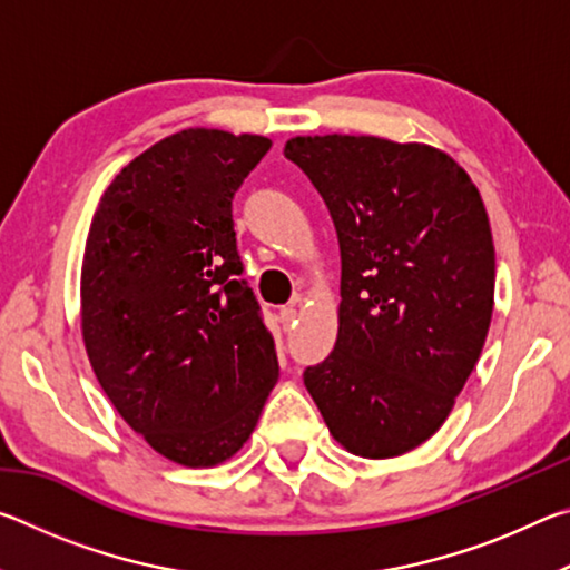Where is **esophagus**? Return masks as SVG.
<instances>
[{
    "label": "esophagus",
    "instance_id": "1",
    "mask_svg": "<svg viewBox=\"0 0 570 570\" xmlns=\"http://www.w3.org/2000/svg\"><path fill=\"white\" fill-rule=\"evenodd\" d=\"M278 320H282L284 330H288V326L296 324V308L294 306H284L282 312H278Z\"/></svg>",
    "mask_w": 570,
    "mask_h": 570
}]
</instances>
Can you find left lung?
<instances>
[{
    "mask_svg": "<svg viewBox=\"0 0 570 570\" xmlns=\"http://www.w3.org/2000/svg\"><path fill=\"white\" fill-rule=\"evenodd\" d=\"M284 156L330 208L342 250L340 334L304 384L334 440L397 458L440 430L485 344L495 248L475 183L420 142L292 138Z\"/></svg>",
    "mask_w": 570,
    "mask_h": 570,
    "instance_id": "left-lung-1",
    "label": "left lung"
}]
</instances>
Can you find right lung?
<instances>
[{
    "label": "right lung",
    "instance_id": "obj_1",
    "mask_svg": "<svg viewBox=\"0 0 570 570\" xmlns=\"http://www.w3.org/2000/svg\"><path fill=\"white\" fill-rule=\"evenodd\" d=\"M268 148L262 135H168L115 176L85 244L95 377L153 450L186 468L236 455L278 380L230 214Z\"/></svg>",
    "mask_w": 570,
    "mask_h": 570
}]
</instances>
